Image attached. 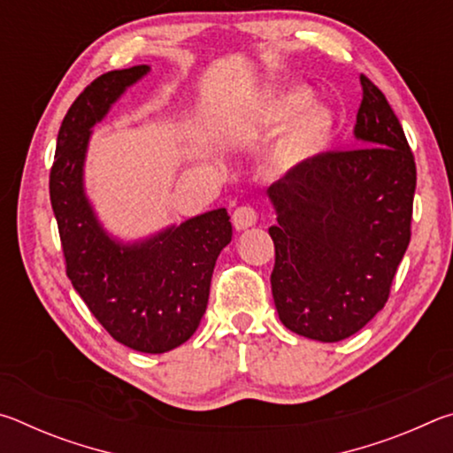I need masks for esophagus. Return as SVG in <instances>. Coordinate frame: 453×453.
<instances>
[{
  "label": "esophagus",
  "instance_id": "34e87169",
  "mask_svg": "<svg viewBox=\"0 0 453 453\" xmlns=\"http://www.w3.org/2000/svg\"><path fill=\"white\" fill-rule=\"evenodd\" d=\"M234 226L235 229H248L251 226H256L257 221V211L251 208V205H242V208H237L234 211Z\"/></svg>",
  "mask_w": 453,
  "mask_h": 453
}]
</instances>
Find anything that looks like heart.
Masks as SVG:
<instances>
[{
  "instance_id": "heart-1",
  "label": "heart",
  "mask_w": 453,
  "mask_h": 453,
  "mask_svg": "<svg viewBox=\"0 0 453 453\" xmlns=\"http://www.w3.org/2000/svg\"><path fill=\"white\" fill-rule=\"evenodd\" d=\"M311 105V96L303 89L289 91L273 107L275 121H291ZM332 135V118L326 110H311L297 121L283 145V156L288 159H303L318 153Z\"/></svg>"
}]
</instances>
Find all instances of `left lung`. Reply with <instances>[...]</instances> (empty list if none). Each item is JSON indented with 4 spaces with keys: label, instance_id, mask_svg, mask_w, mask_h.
Instances as JSON below:
<instances>
[{
    "label": "left lung",
    "instance_id": "left-lung-1",
    "mask_svg": "<svg viewBox=\"0 0 453 453\" xmlns=\"http://www.w3.org/2000/svg\"><path fill=\"white\" fill-rule=\"evenodd\" d=\"M359 81L362 148L319 153L267 188L275 310L318 342L346 340L386 305L411 237L416 159L381 89Z\"/></svg>",
    "mask_w": 453,
    "mask_h": 453
}]
</instances>
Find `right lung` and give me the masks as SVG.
<instances>
[{
  "mask_svg": "<svg viewBox=\"0 0 453 453\" xmlns=\"http://www.w3.org/2000/svg\"><path fill=\"white\" fill-rule=\"evenodd\" d=\"M148 72V65L107 72L72 104L58 134L50 199L65 273L94 318L124 346L164 354L188 342L202 321L232 221L224 208L213 210L134 245L110 240L97 224L81 183L91 126Z\"/></svg>",
  "mask_w": 453,
  "mask_h": 453,
  "instance_id": "add662e5",
  "label": "right lung"
}]
</instances>
